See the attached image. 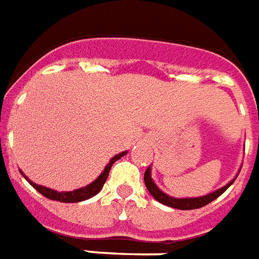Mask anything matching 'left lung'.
Instances as JSON below:
<instances>
[{
    "instance_id": "obj_1",
    "label": "left lung",
    "mask_w": 259,
    "mask_h": 259,
    "mask_svg": "<svg viewBox=\"0 0 259 259\" xmlns=\"http://www.w3.org/2000/svg\"><path fill=\"white\" fill-rule=\"evenodd\" d=\"M238 175H239V173H238ZM237 176H235V179H237ZM235 179L229 181L225 187H222V188L217 189V191H213V192L211 193H207V195H204V196L173 197V196H169V195H166L165 192H162L161 189L158 188L157 185H156V183H154L153 179H152V169H150V166H148V169H146L145 175H144L145 185H146V188H148V191L150 192V195H152L156 200L162 203V204H165L168 205V207H172V208H177V209H195V208H200V207H204L205 204H208V203H211L212 200H215L217 197L221 196L222 193L225 192L226 189L233 184Z\"/></svg>"
}]
</instances>
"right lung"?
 <instances>
[{
	"instance_id": "obj_1",
	"label": "right lung",
	"mask_w": 259,
	"mask_h": 259,
	"mask_svg": "<svg viewBox=\"0 0 259 259\" xmlns=\"http://www.w3.org/2000/svg\"><path fill=\"white\" fill-rule=\"evenodd\" d=\"M127 153V150L125 152H122L119 154H115L111 160L109 161V164L105 166V169L102 170V173L99 176L93 181V183H90L89 185L86 187H82V188H78V189H74V191H68V192H58V191H55V189H51V188H47V187H42V185H38V184H34L33 181L29 180L28 177L24 175L21 169H20V173H21L22 176L25 177L26 180L29 181V184L33 187L36 191L41 193L42 196L48 197L51 200H56V201H62V203H78V201H83V200H87L90 197L95 196L99 191L102 189L103 184L106 183L107 180V176H109V172L111 169V166L117 160H119L121 157H123L125 154Z\"/></svg>"
}]
</instances>
